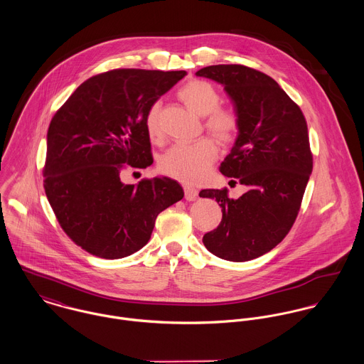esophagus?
<instances>
[{
	"label": "esophagus",
	"instance_id": "1",
	"mask_svg": "<svg viewBox=\"0 0 364 364\" xmlns=\"http://www.w3.org/2000/svg\"><path fill=\"white\" fill-rule=\"evenodd\" d=\"M184 196H186V200L188 201H194L197 197H198V190L193 186H184Z\"/></svg>",
	"mask_w": 364,
	"mask_h": 364
}]
</instances>
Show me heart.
<instances>
[{"label": "heart", "instance_id": "obj_1", "mask_svg": "<svg viewBox=\"0 0 364 364\" xmlns=\"http://www.w3.org/2000/svg\"><path fill=\"white\" fill-rule=\"evenodd\" d=\"M180 100L188 110L203 117L205 129L220 144L233 142L240 131V119L233 109L220 107L222 96L210 82L194 80L187 82L178 90ZM148 136L154 142L162 139L159 122V103H154L145 117ZM218 158V148L209 138H202L194 144H178L168 148L159 159L163 174L194 183L208 173L210 164Z\"/></svg>", "mask_w": 364, "mask_h": 364}]
</instances>
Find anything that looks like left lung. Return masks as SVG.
Wrapping results in <instances>:
<instances>
[{"label":"left lung","instance_id":"1","mask_svg":"<svg viewBox=\"0 0 364 364\" xmlns=\"http://www.w3.org/2000/svg\"><path fill=\"white\" fill-rule=\"evenodd\" d=\"M196 75L222 83L233 102L240 131L219 170L248 188L237 200L228 188L202 190L222 208L202 242L222 259L250 261L282 242L297 218L313 171L307 122L278 82L254 68L209 65Z\"/></svg>","mask_w":364,"mask_h":364}]
</instances>
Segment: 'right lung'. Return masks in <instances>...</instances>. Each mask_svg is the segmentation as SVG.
Masks as SVG:
<instances>
[{
  "label": "right lung",
  "instance_id": "1",
  "mask_svg": "<svg viewBox=\"0 0 364 364\" xmlns=\"http://www.w3.org/2000/svg\"><path fill=\"white\" fill-rule=\"evenodd\" d=\"M186 71L122 68L83 82L47 131L44 191L67 236L92 255L117 259L149 242L158 215L184 197L168 177L124 184V168L154 163L149 107Z\"/></svg>",
  "mask_w": 364,
  "mask_h": 364
}]
</instances>
